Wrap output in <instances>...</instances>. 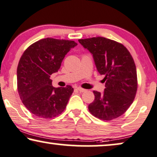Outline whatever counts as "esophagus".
Segmentation results:
<instances>
[{
  "mask_svg": "<svg viewBox=\"0 0 157 157\" xmlns=\"http://www.w3.org/2000/svg\"><path fill=\"white\" fill-rule=\"evenodd\" d=\"M77 90H78L80 91V93H84V92L87 91V90L83 89V88H82V87H77Z\"/></svg>",
  "mask_w": 157,
  "mask_h": 157,
  "instance_id": "34e87169",
  "label": "esophagus"
}]
</instances>
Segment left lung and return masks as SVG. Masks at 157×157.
I'll return each instance as SVG.
<instances>
[{"label":"left lung","instance_id":"8db88e82","mask_svg":"<svg viewBox=\"0 0 157 157\" xmlns=\"http://www.w3.org/2000/svg\"><path fill=\"white\" fill-rule=\"evenodd\" d=\"M93 54L98 72L103 75V93L93 91L95 100L88 105L96 118L110 121L122 116L134 100L137 91V73L133 59L122 44L104 37L79 39Z\"/></svg>","mask_w":157,"mask_h":157}]
</instances>
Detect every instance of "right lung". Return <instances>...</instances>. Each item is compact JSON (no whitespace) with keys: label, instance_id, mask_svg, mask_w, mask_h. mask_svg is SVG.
<instances>
[{"label":"right lung","instance_id":"1","mask_svg":"<svg viewBox=\"0 0 157 157\" xmlns=\"http://www.w3.org/2000/svg\"><path fill=\"white\" fill-rule=\"evenodd\" d=\"M74 41L46 38L25 50L17 67V87L22 103L39 118H52L65 109L74 90L54 87L50 75L57 72Z\"/></svg>","mask_w":157,"mask_h":157}]
</instances>
